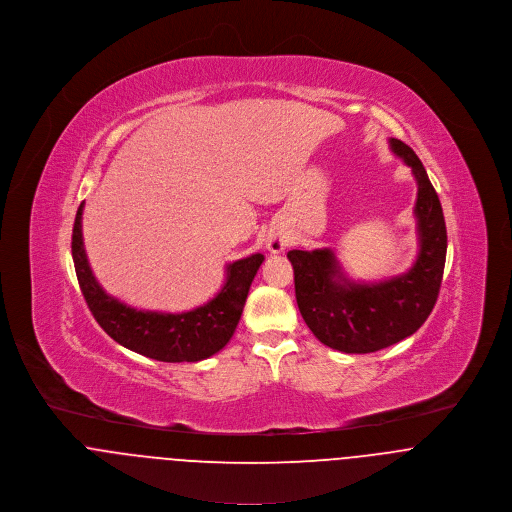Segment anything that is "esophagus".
<instances>
[{"instance_id":"obj_1","label":"esophagus","mask_w":512,"mask_h":512,"mask_svg":"<svg viewBox=\"0 0 512 512\" xmlns=\"http://www.w3.org/2000/svg\"><path fill=\"white\" fill-rule=\"evenodd\" d=\"M287 245H289L287 233L275 229V231H271V233L267 235V249H269L271 253H281V251H285Z\"/></svg>"}]
</instances>
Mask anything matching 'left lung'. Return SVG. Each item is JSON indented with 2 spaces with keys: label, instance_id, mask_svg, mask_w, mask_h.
<instances>
[{
  "label": "left lung",
  "instance_id": "8db88e82",
  "mask_svg": "<svg viewBox=\"0 0 512 512\" xmlns=\"http://www.w3.org/2000/svg\"><path fill=\"white\" fill-rule=\"evenodd\" d=\"M390 148L417 182L413 213L419 253L408 273L380 283H356L328 247L287 253L295 271L297 305L308 328L322 344L346 354L376 352L411 336L435 307L443 279L447 229L437 192L408 144L390 138Z\"/></svg>",
  "mask_w": 512,
  "mask_h": 512
}]
</instances>
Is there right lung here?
I'll use <instances>...</instances> for the list:
<instances>
[{
    "label": "right lung",
    "mask_w": 512,
    "mask_h": 512,
    "mask_svg": "<svg viewBox=\"0 0 512 512\" xmlns=\"http://www.w3.org/2000/svg\"><path fill=\"white\" fill-rule=\"evenodd\" d=\"M83 204L73 225V261L83 297L104 332L124 348L160 362H200L217 354L233 336L249 287L263 263L255 253L227 265L221 291L204 307L188 312L138 310L104 293L83 245Z\"/></svg>",
    "instance_id": "obj_1"
}]
</instances>
